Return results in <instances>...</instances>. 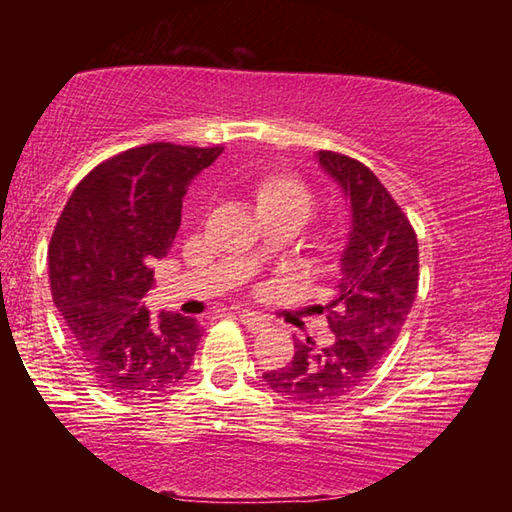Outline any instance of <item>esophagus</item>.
I'll list each match as a JSON object with an SVG mask.
<instances>
[{"mask_svg": "<svg viewBox=\"0 0 512 512\" xmlns=\"http://www.w3.org/2000/svg\"><path fill=\"white\" fill-rule=\"evenodd\" d=\"M237 316H239L241 323H244V325H246L253 334H257V332H264V329L268 327L266 318H264V316H259V314H255V311L241 309V311H237Z\"/></svg>", "mask_w": 512, "mask_h": 512, "instance_id": "1", "label": "esophagus"}]
</instances>
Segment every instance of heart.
Masks as SVG:
<instances>
[{"mask_svg": "<svg viewBox=\"0 0 512 512\" xmlns=\"http://www.w3.org/2000/svg\"><path fill=\"white\" fill-rule=\"evenodd\" d=\"M253 196L264 216L296 214L305 221L311 214V207H314V194H311L309 185L289 171H273L257 178Z\"/></svg>", "mask_w": 512, "mask_h": 512, "instance_id": "heart-1", "label": "heart"}]
</instances>
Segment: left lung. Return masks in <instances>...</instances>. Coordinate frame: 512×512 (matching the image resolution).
<instances>
[{"instance_id":"obj_1","label":"left lung","mask_w":512,"mask_h":512,"mask_svg":"<svg viewBox=\"0 0 512 512\" xmlns=\"http://www.w3.org/2000/svg\"><path fill=\"white\" fill-rule=\"evenodd\" d=\"M318 162L339 180L352 207L341 277L327 311L334 343L296 341L289 366L264 372L273 391L293 404H329L350 395L386 357L413 307L420 280L418 235L409 216L366 164L320 151Z\"/></svg>"}]
</instances>
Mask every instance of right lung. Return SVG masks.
<instances>
[{
	"mask_svg": "<svg viewBox=\"0 0 512 512\" xmlns=\"http://www.w3.org/2000/svg\"><path fill=\"white\" fill-rule=\"evenodd\" d=\"M223 146L153 142L97 164L69 196L49 241L51 298L94 384L117 397L171 391L192 366L196 318H151L142 298L167 257L194 176Z\"/></svg>",
	"mask_w": 512,
	"mask_h": 512,
	"instance_id": "1",
	"label": "right lung"
}]
</instances>
